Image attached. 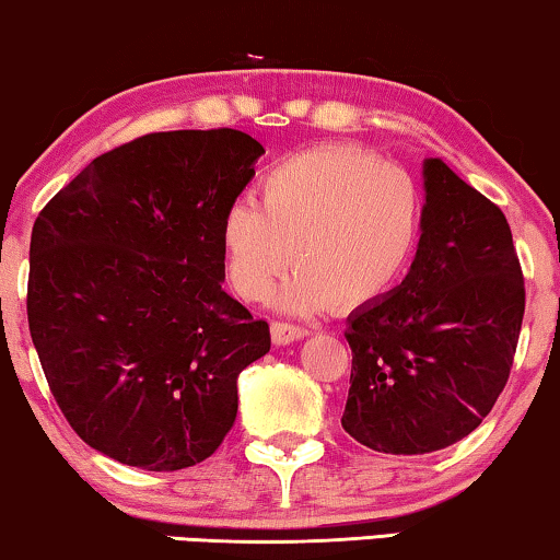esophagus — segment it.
I'll use <instances>...</instances> for the list:
<instances>
[{"instance_id": "esophagus-1", "label": "esophagus", "mask_w": 560, "mask_h": 560, "mask_svg": "<svg viewBox=\"0 0 560 560\" xmlns=\"http://www.w3.org/2000/svg\"><path fill=\"white\" fill-rule=\"evenodd\" d=\"M271 335H273V342H277V345H289V342L304 340V337L310 335V329L302 327V325H291V322H273Z\"/></svg>"}]
</instances>
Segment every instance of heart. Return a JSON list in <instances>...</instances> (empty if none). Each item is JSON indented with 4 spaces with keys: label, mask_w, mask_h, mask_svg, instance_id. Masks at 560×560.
<instances>
[{
    "label": "heart",
    "mask_w": 560,
    "mask_h": 560,
    "mask_svg": "<svg viewBox=\"0 0 560 560\" xmlns=\"http://www.w3.org/2000/svg\"><path fill=\"white\" fill-rule=\"evenodd\" d=\"M423 228L413 175L352 144H319L281 160L258 183V205L233 202L220 218V250L235 294L264 302L281 291L294 312L365 310L411 269Z\"/></svg>",
    "instance_id": "1"
}]
</instances>
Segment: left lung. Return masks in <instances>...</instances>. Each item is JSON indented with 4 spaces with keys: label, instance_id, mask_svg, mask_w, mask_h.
Listing matches in <instances>:
<instances>
[{
    "label": "left lung",
    "instance_id": "8db88e82",
    "mask_svg": "<svg viewBox=\"0 0 560 560\" xmlns=\"http://www.w3.org/2000/svg\"><path fill=\"white\" fill-rule=\"evenodd\" d=\"M411 271L348 317L342 429L375 452L429 454L469 436L505 388L525 312L513 233L498 205L441 160L423 162Z\"/></svg>",
    "mask_w": 560,
    "mask_h": 560
}]
</instances>
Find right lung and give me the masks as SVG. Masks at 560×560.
Masks as SVG:
<instances>
[{
	"label": "right lung",
	"mask_w": 560,
	"mask_h": 560,
	"mask_svg": "<svg viewBox=\"0 0 560 560\" xmlns=\"http://www.w3.org/2000/svg\"><path fill=\"white\" fill-rule=\"evenodd\" d=\"M261 154L235 129L147 133L96 156L37 215L30 335L96 452L175 471L233 429L235 383L271 335L223 291L218 231Z\"/></svg>",
	"instance_id": "obj_1"
}]
</instances>
